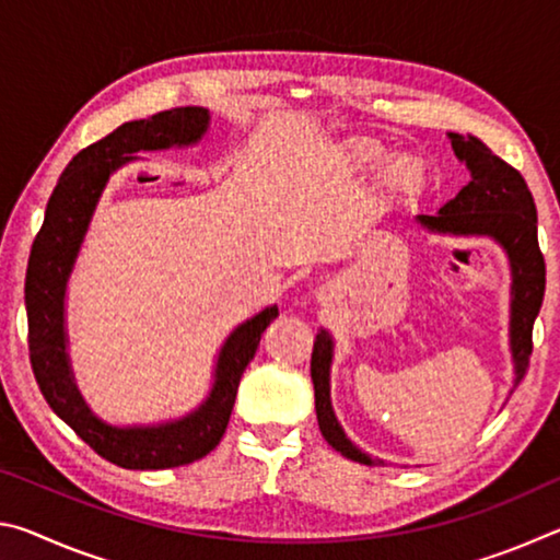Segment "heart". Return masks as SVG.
<instances>
[{
  "mask_svg": "<svg viewBox=\"0 0 560 560\" xmlns=\"http://www.w3.org/2000/svg\"><path fill=\"white\" fill-rule=\"evenodd\" d=\"M390 179L402 187L420 183V165L415 160H397V163L390 165Z\"/></svg>",
  "mask_w": 560,
  "mask_h": 560,
  "instance_id": "heart-1",
  "label": "heart"
}]
</instances>
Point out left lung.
<instances>
[{
    "label": "left lung",
    "mask_w": 560,
    "mask_h": 560,
    "mask_svg": "<svg viewBox=\"0 0 560 560\" xmlns=\"http://www.w3.org/2000/svg\"><path fill=\"white\" fill-rule=\"evenodd\" d=\"M454 155L464 160L471 179L457 197L440 207L434 214H417L415 222L432 234L442 236H487L504 249L511 269L509 303V350L514 360V387L524 381L530 358V330L541 311L546 291V264L538 249V217L526 179L518 170L497 158L474 136L450 132ZM330 363H334V336L318 330L311 353V381L316 393L318 428L326 442L343 457L381 467L383 459L358 450L340 428L330 405Z\"/></svg>",
    "instance_id": "1"
}]
</instances>
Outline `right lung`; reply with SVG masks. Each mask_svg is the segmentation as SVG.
Wrapping results in <instances>:
<instances>
[{
	"label": "right lung",
	"mask_w": 560,
	"mask_h": 560,
	"mask_svg": "<svg viewBox=\"0 0 560 560\" xmlns=\"http://www.w3.org/2000/svg\"><path fill=\"white\" fill-rule=\"evenodd\" d=\"M207 130L210 110L187 106L122 122L98 143L83 148L56 183L44 224L32 244L24 301L36 383L51 410L103 459L122 469L183 467L210 454L230 422L242 373L257 353L261 334L279 316L277 306H267L224 338L217 353L210 393L195 410L177 420L110 424L91 410L75 385L66 334V289L103 189L116 170L136 163V153L197 145Z\"/></svg>",
	"instance_id": "obj_1"
}]
</instances>
